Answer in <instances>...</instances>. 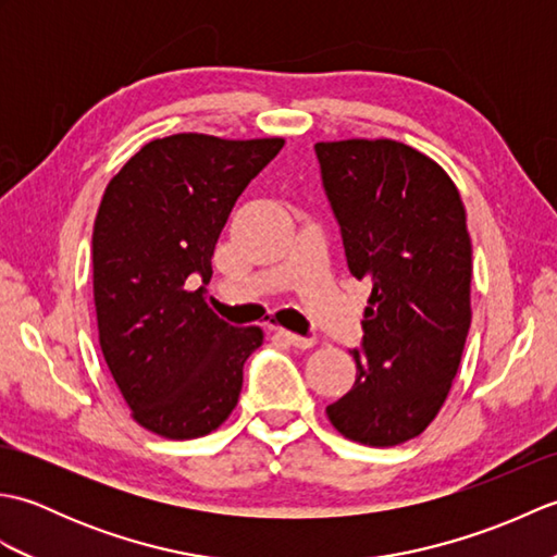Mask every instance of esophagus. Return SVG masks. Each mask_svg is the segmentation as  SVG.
Listing matches in <instances>:
<instances>
[{
    "mask_svg": "<svg viewBox=\"0 0 557 557\" xmlns=\"http://www.w3.org/2000/svg\"><path fill=\"white\" fill-rule=\"evenodd\" d=\"M277 337L280 339H285L287 345H292V347H297V349H311L313 345H315V339H311V337H301V335H297V333H289V330H277Z\"/></svg>",
    "mask_w": 557,
    "mask_h": 557,
    "instance_id": "34e87169",
    "label": "esophagus"
}]
</instances>
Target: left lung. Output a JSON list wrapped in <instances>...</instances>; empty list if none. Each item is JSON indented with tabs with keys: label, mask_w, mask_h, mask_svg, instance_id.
Wrapping results in <instances>:
<instances>
[{
	"label": "left lung",
	"mask_w": 557,
	"mask_h": 557,
	"mask_svg": "<svg viewBox=\"0 0 557 557\" xmlns=\"http://www.w3.org/2000/svg\"><path fill=\"white\" fill-rule=\"evenodd\" d=\"M347 265L371 282L357 381L325 409L354 443L393 447L445 405L471 325V239L449 174L389 138L315 144Z\"/></svg>",
	"instance_id": "8db88e82"
}]
</instances>
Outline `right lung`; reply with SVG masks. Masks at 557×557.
<instances>
[{"instance_id": "obj_1", "label": "right lung", "mask_w": 557, "mask_h": 557, "mask_svg": "<svg viewBox=\"0 0 557 557\" xmlns=\"http://www.w3.org/2000/svg\"><path fill=\"white\" fill-rule=\"evenodd\" d=\"M282 146L277 136H164L104 188L92 230L100 349L134 421L170 441L230 419L244 361L263 345V330L222 321L188 280H210L236 198Z\"/></svg>"}]
</instances>
